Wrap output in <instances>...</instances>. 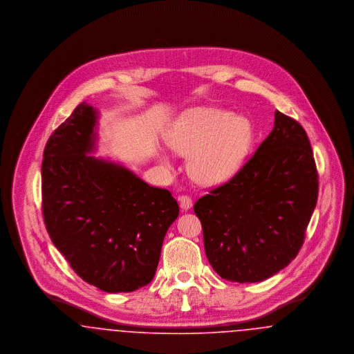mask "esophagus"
<instances>
[{
  "label": "esophagus",
  "instance_id": "obj_1",
  "mask_svg": "<svg viewBox=\"0 0 354 354\" xmlns=\"http://www.w3.org/2000/svg\"><path fill=\"white\" fill-rule=\"evenodd\" d=\"M178 201H179L180 208H182L183 211H188V209H191V207H192V199H191L189 196H187V195H180V196L178 198Z\"/></svg>",
  "mask_w": 354,
  "mask_h": 354
}]
</instances>
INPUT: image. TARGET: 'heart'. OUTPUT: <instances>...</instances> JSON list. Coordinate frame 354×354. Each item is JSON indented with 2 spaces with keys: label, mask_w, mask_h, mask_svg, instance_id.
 Instances as JSON below:
<instances>
[{
  "label": "heart",
  "mask_w": 354,
  "mask_h": 354,
  "mask_svg": "<svg viewBox=\"0 0 354 354\" xmlns=\"http://www.w3.org/2000/svg\"><path fill=\"white\" fill-rule=\"evenodd\" d=\"M166 143L188 156L189 175L201 185L230 180L244 165L253 145V126L243 115L218 107H198L183 113L166 133ZM162 165L169 166L163 155Z\"/></svg>",
  "instance_id": "heart-1"
}]
</instances>
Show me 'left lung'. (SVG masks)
<instances>
[{"label":"left lung","instance_id":"obj_1","mask_svg":"<svg viewBox=\"0 0 354 354\" xmlns=\"http://www.w3.org/2000/svg\"><path fill=\"white\" fill-rule=\"evenodd\" d=\"M319 196V175L301 124L280 111L252 158L194 205L204 250L221 279L259 283L297 256Z\"/></svg>","mask_w":354,"mask_h":354}]
</instances>
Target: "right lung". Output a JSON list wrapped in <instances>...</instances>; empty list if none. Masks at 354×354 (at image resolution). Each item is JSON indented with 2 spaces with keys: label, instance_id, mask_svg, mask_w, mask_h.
<instances>
[{
  "label": "right lung",
  "instance_id": "1",
  "mask_svg": "<svg viewBox=\"0 0 354 354\" xmlns=\"http://www.w3.org/2000/svg\"><path fill=\"white\" fill-rule=\"evenodd\" d=\"M97 110L82 102L53 134L42 160V212L74 272L109 293L147 286L179 205L95 150Z\"/></svg>",
  "mask_w": 354,
  "mask_h": 354
}]
</instances>
